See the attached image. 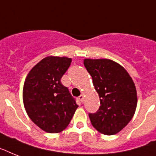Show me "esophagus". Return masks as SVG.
I'll use <instances>...</instances> for the list:
<instances>
[{
    "label": "esophagus",
    "instance_id": "1",
    "mask_svg": "<svg viewBox=\"0 0 156 156\" xmlns=\"http://www.w3.org/2000/svg\"><path fill=\"white\" fill-rule=\"evenodd\" d=\"M78 99L80 100V102H83V100H84V95H83V94H81V95L78 97Z\"/></svg>",
    "mask_w": 156,
    "mask_h": 156
}]
</instances>
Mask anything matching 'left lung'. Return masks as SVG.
I'll list each match as a JSON object with an SVG mask.
<instances>
[{
    "mask_svg": "<svg viewBox=\"0 0 156 156\" xmlns=\"http://www.w3.org/2000/svg\"><path fill=\"white\" fill-rule=\"evenodd\" d=\"M99 95L100 107L89 113L93 126L102 134L112 135L129 123L137 106V92L132 78L123 67L110 59H85Z\"/></svg>",
    "mask_w": 156,
    "mask_h": 156,
    "instance_id": "obj_1",
    "label": "left lung"
}]
</instances>
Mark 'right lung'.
<instances>
[{
	"label": "right lung",
	"mask_w": 156,
	"mask_h": 156,
	"mask_svg": "<svg viewBox=\"0 0 156 156\" xmlns=\"http://www.w3.org/2000/svg\"><path fill=\"white\" fill-rule=\"evenodd\" d=\"M71 58L49 56L43 58L26 77L23 102L29 117L48 133L66 128L78 106L61 78L71 63Z\"/></svg>",
	"instance_id": "1"
}]
</instances>
